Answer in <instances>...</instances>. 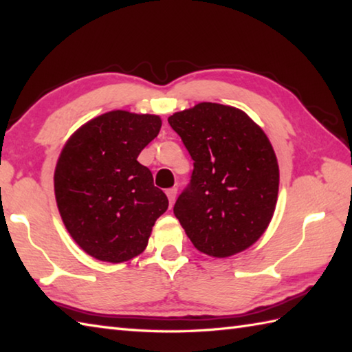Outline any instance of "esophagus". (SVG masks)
<instances>
[{
    "label": "esophagus",
    "mask_w": 352,
    "mask_h": 352,
    "mask_svg": "<svg viewBox=\"0 0 352 352\" xmlns=\"http://www.w3.org/2000/svg\"><path fill=\"white\" fill-rule=\"evenodd\" d=\"M166 195H168V199H169V204L172 206L174 204L175 201V197H177V188H170L166 190Z\"/></svg>",
    "instance_id": "1"
}]
</instances>
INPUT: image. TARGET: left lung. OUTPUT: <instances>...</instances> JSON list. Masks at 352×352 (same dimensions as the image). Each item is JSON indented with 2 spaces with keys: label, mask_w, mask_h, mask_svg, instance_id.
Masks as SVG:
<instances>
[{
  "label": "left lung",
  "mask_w": 352,
  "mask_h": 352,
  "mask_svg": "<svg viewBox=\"0 0 352 352\" xmlns=\"http://www.w3.org/2000/svg\"><path fill=\"white\" fill-rule=\"evenodd\" d=\"M193 170L174 214L195 248L230 257L265 233L278 197L280 170L271 142L242 110L201 102L169 116Z\"/></svg>",
  "instance_id": "obj_1"
}]
</instances>
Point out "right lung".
I'll list each match as a JSON object with an SVG mask.
<instances>
[{
    "label": "right lung",
    "instance_id": "1",
    "mask_svg": "<svg viewBox=\"0 0 352 352\" xmlns=\"http://www.w3.org/2000/svg\"><path fill=\"white\" fill-rule=\"evenodd\" d=\"M160 126L155 115L115 110L89 121L65 145L56 201L66 230L89 256L110 263L133 258L166 212V195L138 162Z\"/></svg>",
    "mask_w": 352,
    "mask_h": 352
}]
</instances>
